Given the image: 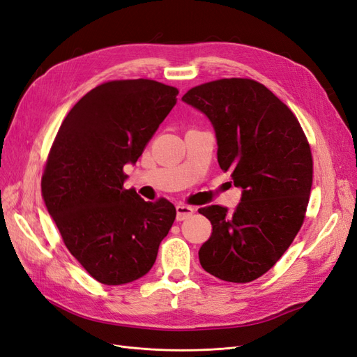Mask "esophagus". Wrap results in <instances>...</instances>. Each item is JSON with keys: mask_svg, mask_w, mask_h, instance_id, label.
Masks as SVG:
<instances>
[{"mask_svg": "<svg viewBox=\"0 0 357 357\" xmlns=\"http://www.w3.org/2000/svg\"><path fill=\"white\" fill-rule=\"evenodd\" d=\"M176 210H177V220L178 222L190 218V215L193 214V211H195V208L190 207V205H186V204H177Z\"/></svg>", "mask_w": 357, "mask_h": 357, "instance_id": "1", "label": "esophagus"}]
</instances>
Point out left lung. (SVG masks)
Segmentation results:
<instances>
[{
    "instance_id": "left-lung-1",
    "label": "left lung",
    "mask_w": 357,
    "mask_h": 357,
    "mask_svg": "<svg viewBox=\"0 0 357 357\" xmlns=\"http://www.w3.org/2000/svg\"><path fill=\"white\" fill-rule=\"evenodd\" d=\"M181 100L210 119L219 165L243 189L232 213L222 205L198 210L213 226L199 248L201 266L225 282H253L304 223L312 183L308 139L289 107L252 79L204 83Z\"/></svg>"
}]
</instances>
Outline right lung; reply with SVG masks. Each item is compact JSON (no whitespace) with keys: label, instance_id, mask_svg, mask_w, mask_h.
<instances>
[{"label":"right lung","instance_id":"1","mask_svg":"<svg viewBox=\"0 0 357 357\" xmlns=\"http://www.w3.org/2000/svg\"><path fill=\"white\" fill-rule=\"evenodd\" d=\"M177 93L149 79L105 82L73 107L50 147L43 199L70 253L102 284L146 275L174 223L168 199L146 202L123 188V167L142 156Z\"/></svg>","mask_w":357,"mask_h":357}]
</instances>
